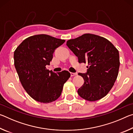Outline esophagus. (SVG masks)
<instances>
[{
	"label": "esophagus",
	"mask_w": 133,
	"mask_h": 133,
	"mask_svg": "<svg viewBox=\"0 0 133 133\" xmlns=\"http://www.w3.org/2000/svg\"><path fill=\"white\" fill-rule=\"evenodd\" d=\"M77 75V73H70V76L71 77H73V76H75Z\"/></svg>",
	"instance_id": "1"
}]
</instances>
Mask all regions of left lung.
<instances>
[{"mask_svg": "<svg viewBox=\"0 0 133 133\" xmlns=\"http://www.w3.org/2000/svg\"><path fill=\"white\" fill-rule=\"evenodd\" d=\"M66 44L80 63L89 64L86 73L78 74L84 80L78 89V95L90 102L104 97L118 76L120 58L117 49L107 39L89 33L69 40Z\"/></svg>", "mask_w": 133, "mask_h": 133, "instance_id": "obj_1", "label": "left lung"}]
</instances>
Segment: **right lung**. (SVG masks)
<instances>
[{
	"label": "right lung",
	"instance_id": "right-lung-1",
	"mask_svg": "<svg viewBox=\"0 0 133 133\" xmlns=\"http://www.w3.org/2000/svg\"><path fill=\"white\" fill-rule=\"evenodd\" d=\"M64 42L48 35H35L24 40L15 51V66L21 84L36 101L49 103L57 100L70 77L68 71L56 73L46 67Z\"/></svg>",
	"mask_w": 133,
	"mask_h": 133
}]
</instances>
